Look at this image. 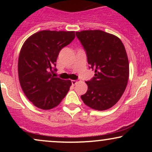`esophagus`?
Masks as SVG:
<instances>
[{
    "label": "esophagus",
    "mask_w": 152,
    "mask_h": 152,
    "mask_svg": "<svg viewBox=\"0 0 152 152\" xmlns=\"http://www.w3.org/2000/svg\"><path fill=\"white\" fill-rule=\"evenodd\" d=\"M77 82H78V81H76V80H72V81H71V83H72V85H76V83H77Z\"/></svg>",
    "instance_id": "obj_1"
}]
</instances>
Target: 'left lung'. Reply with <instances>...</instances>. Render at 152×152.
<instances>
[{"label": "left lung", "mask_w": 152, "mask_h": 152, "mask_svg": "<svg viewBox=\"0 0 152 152\" xmlns=\"http://www.w3.org/2000/svg\"><path fill=\"white\" fill-rule=\"evenodd\" d=\"M76 34L86 50L90 68L95 70V76L86 81L88 90L81 96L82 101L93 109H109L118 102L128 83L129 64L125 47L117 36L101 30Z\"/></svg>", "instance_id": "obj_1"}]
</instances>
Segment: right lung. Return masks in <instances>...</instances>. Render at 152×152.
<instances>
[{"label": "right lung", "instance_id": "1", "mask_svg": "<svg viewBox=\"0 0 152 152\" xmlns=\"http://www.w3.org/2000/svg\"><path fill=\"white\" fill-rule=\"evenodd\" d=\"M74 38V31H41L23 45L18 64L19 81L26 96L36 107L53 109L69 92L71 80L53 77L50 71L56 66L60 50Z\"/></svg>", "mask_w": 152, "mask_h": 152}]
</instances>
